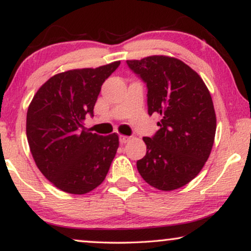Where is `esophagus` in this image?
Here are the masks:
<instances>
[{"instance_id":"34e87169","label":"esophagus","mask_w":251,"mask_h":251,"mask_svg":"<svg viewBox=\"0 0 251 251\" xmlns=\"http://www.w3.org/2000/svg\"><path fill=\"white\" fill-rule=\"evenodd\" d=\"M129 140H130V137H128V136H123V135L120 136V143H121V144L128 143Z\"/></svg>"}]
</instances>
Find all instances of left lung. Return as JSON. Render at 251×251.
<instances>
[{"label": "left lung", "mask_w": 251, "mask_h": 251, "mask_svg": "<svg viewBox=\"0 0 251 251\" xmlns=\"http://www.w3.org/2000/svg\"><path fill=\"white\" fill-rule=\"evenodd\" d=\"M126 64L147 85L149 114L160 129L144 137L146 155L137 161L143 179L161 191L183 187L203 168L214 145L216 114L207 85L183 61L150 56Z\"/></svg>", "instance_id": "1"}]
</instances>
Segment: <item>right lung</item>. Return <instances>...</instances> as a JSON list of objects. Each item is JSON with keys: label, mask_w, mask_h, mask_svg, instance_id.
Instances as JSON below:
<instances>
[{"label": "right lung", "mask_w": 251, "mask_h": 251, "mask_svg": "<svg viewBox=\"0 0 251 251\" xmlns=\"http://www.w3.org/2000/svg\"><path fill=\"white\" fill-rule=\"evenodd\" d=\"M120 61L53 75L27 111L26 135L37 168L48 180L71 194H85L104 181L119 147L118 133L100 136L83 126L94 115L101 85Z\"/></svg>", "instance_id": "right-lung-1"}]
</instances>
